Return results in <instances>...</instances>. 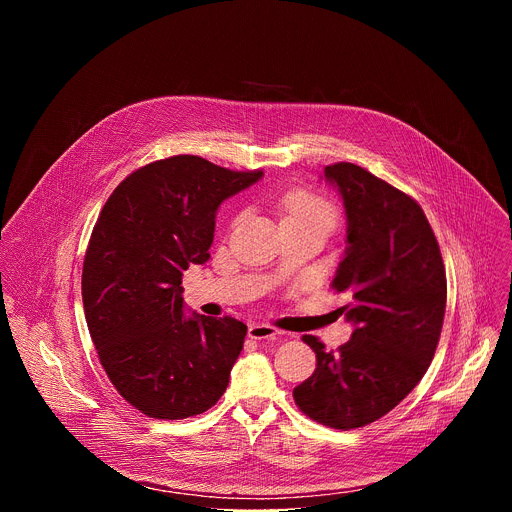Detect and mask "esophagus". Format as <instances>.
<instances>
[{"instance_id":"34e87169","label":"esophagus","mask_w":512,"mask_h":512,"mask_svg":"<svg viewBox=\"0 0 512 512\" xmlns=\"http://www.w3.org/2000/svg\"><path fill=\"white\" fill-rule=\"evenodd\" d=\"M249 338H253V340H279L281 330H277L269 324H251L249 326Z\"/></svg>"}]
</instances>
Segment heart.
Returning <instances> with one entry per match:
<instances>
[{
	"label": "heart",
	"instance_id": "b5f03b06",
	"mask_svg": "<svg viewBox=\"0 0 512 512\" xmlns=\"http://www.w3.org/2000/svg\"><path fill=\"white\" fill-rule=\"evenodd\" d=\"M283 221H324L332 227L336 210L332 202L308 188L289 190L279 202Z\"/></svg>",
	"mask_w": 512,
	"mask_h": 512
}]
</instances>
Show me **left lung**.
<instances>
[{"instance_id":"obj_1","label":"left lung","mask_w":512,"mask_h":512,"mask_svg":"<svg viewBox=\"0 0 512 512\" xmlns=\"http://www.w3.org/2000/svg\"><path fill=\"white\" fill-rule=\"evenodd\" d=\"M346 210V251L332 287L350 304L340 308L354 332L338 350L316 336V371L294 389L310 419L364 427L397 407L421 381L440 342L446 314V267L421 206L364 168H324Z\"/></svg>"}]
</instances>
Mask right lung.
<instances>
[{
	"label": "right lung",
	"mask_w": 512,
	"mask_h": 512,
	"mask_svg": "<svg viewBox=\"0 0 512 512\" xmlns=\"http://www.w3.org/2000/svg\"><path fill=\"white\" fill-rule=\"evenodd\" d=\"M261 170L172 156L131 172L105 202L83 263V306L103 369L143 415L186 419L223 397L247 326L184 316L182 275L208 261L216 210Z\"/></svg>",
	"instance_id": "1"
}]
</instances>
